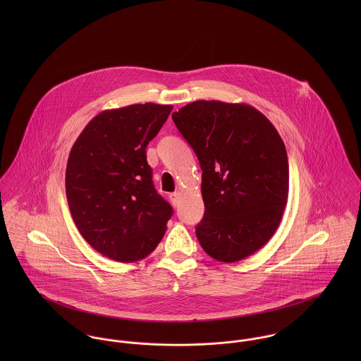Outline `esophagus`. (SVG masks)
I'll return each instance as SVG.
<instances>
[{"label":"esophagus","instance_id":"esophagus-1","mask_svg":"<svg viewBox=\"0 0 361 361\" xmlns=\"http://www.w3.org/2000/svg\"><path fill=\"white\" fill-rule=\"evenodd\" d=\"M169 199H171V203L176 207L179 204V202H180V193L179 192H173V193L169 195Z\"/></svg>","mask_w":361,"mask_h":361}]
</instances>
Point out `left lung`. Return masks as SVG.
I'll use <instances>...</instances> for the list:
<instances>
[{"label": "left lung", "mask_w": 361, "mask_h": 361, "mask_svg": "<svg viewBox=\"0 0 361 361\" xmlns=\"http://www.w3.org/2000/svg\"><path fill=\"white\" fill-rule=\"evenodd\" d=\"M172 119L203 171L202 247L224 262L252 256L272 238L288 203L289 164L279 133L247 104L200 100Z\"/></svg>", "instance_id": "left-lung-1"}]
</instances>
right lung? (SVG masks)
<instances>
[{
  "instance_id": "1",
  "label": "right lung",
  "mask_w": 361,
  "mask_h": 361,
  "mask_svg": "<svg viewBox=\"0 0 361 361\" xmlns=\"http://www.w3.org/2000/svg\"><path fill=\"white\" fill-rule=\"evenodd\" d=\"M172 105L133 104L96 115L66 164V199L85 240L119 262L147 257L173 209L155 190L146 147Z\"/></svg>"
}]
</instances>
